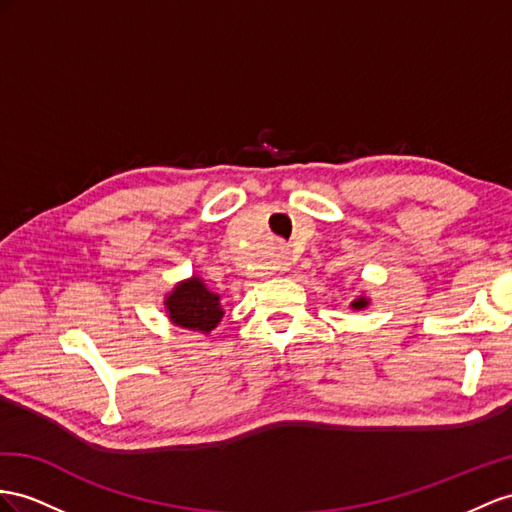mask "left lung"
<instances>
[{
    "mask_svg": "<svg viewBox=\"0 0 512 512\" xmlns=\"http://www.w3.org/2000/svg\"><path fill=\"white\" fill-rule=\"evenodd\" d=\"M363 307H368V300L365 298H357L355 303H352V309H363Z\"/></svg>",
    "mask_w": 512,
    "mask_h": 512,
    "instance_id": "obj_1",
    "label": "left lung"
}]
</instances>
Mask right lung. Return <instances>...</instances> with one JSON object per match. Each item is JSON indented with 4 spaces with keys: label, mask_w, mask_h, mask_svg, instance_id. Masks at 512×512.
<instances>
[{
    "label": "right lung",
    "mask_w": 512,
    "mask_h": 512,
    "mask_svg": "<svg viewBox=\"0 0 512 512\" xmlns=\"http://www.w3.org/2000/svg\"><path fill=\"white\" fill-rule=\"evenodd\" d=\"M166 309L177 326L203 333L216 329L222 318L220 296L209 292L199 277L179 283L166 298Z\"/></svg>",
    "instance_id": "1"
}]
</instances>
